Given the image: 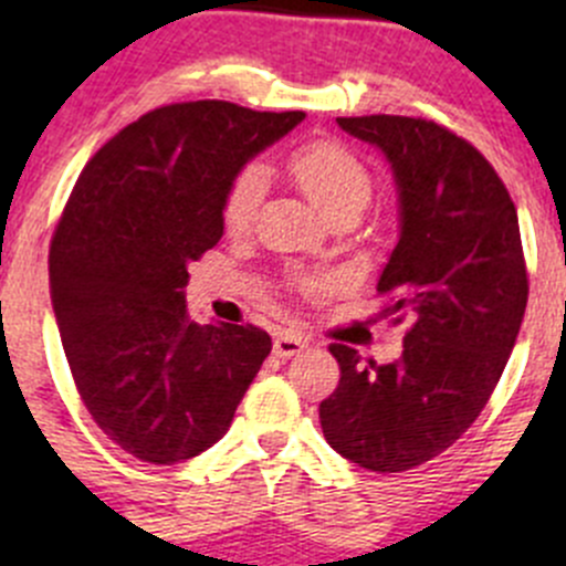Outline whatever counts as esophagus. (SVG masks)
Here are the masks:
<instances>
[{"mask_svg":"<svg viewBox=\"0 0 566 566\" xmlns=\"http://www.w3.org/2000/svg\"><path fill=\"white\" fill-rule=\"evenodd\" d=\"M306 347H310V342L301 334H295V331H282V334L273 339V353H276L279 358H293L298 356V353H304Z\"/></svg>","mask_w":566,"mask_h":566,"instance_id":"1","label":"esophagus"}]
</instances>
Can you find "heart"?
I'll return each mask as SVG.
<instances>
[{"mask_svg": "<svg viewBox=\"0 0 566 566\" xmlns=\"http://www.w3.org/2000/svg\"><path fill=\"white\" fill-rule=\"evenodd\" d=\"M287 167L306 197L325 216L345 205H364L369 199V169L350 147L336 139H317L298 147L290 156ZM262 188H265V172L256 164H249L235 175V180L227 188L224 208H221L227 230H247L262 197Z\"/></svg>", "mask_w": 566, "mask_h": 566, "instance_id": "1", "label": "heart"}]
</instances>
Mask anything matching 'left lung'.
I'll return each mask as SVG.
<instances>
[{"mask_svg":"<svg viewBox=\"0 0 566 566\" xmlns=\"http://www.w3.org/2000/svg\"><path fill=\"white\" fill-rule=\"evenodd\" d=\"M336 123L391 167L399 241L378 293L410 331L391 364L331 345L342 378L319 402V424L345 460L399 473L458 441L510 361L528 301L521 227L488 158L452 130L397 114Z\"/></svg>","mask_w":566,"mask_h":566,"instance_id":"8db88e82","label":"left lung"}]
</instances>
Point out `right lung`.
I'll list each match as a JSON object with an SVG mask.
<instances>
[{"instance_id": "add662e5", "label": "right lung", "mask_w": 566, "mask_h": 566, "mask_svg": "<svg viewBox=\"0 0 566 566\" xmlns=\"http://www.w3.org/2000/svg\"><path fill=\"white\" fill-rule=\"evenodd\" d=\"M304 117L153 108L78 175L51 238V304L84 408L134 458L175 465L213 447L271 353L256 325L188 319L182 287L224 235L230 182Z\"/></svg>"}]
</instances>
